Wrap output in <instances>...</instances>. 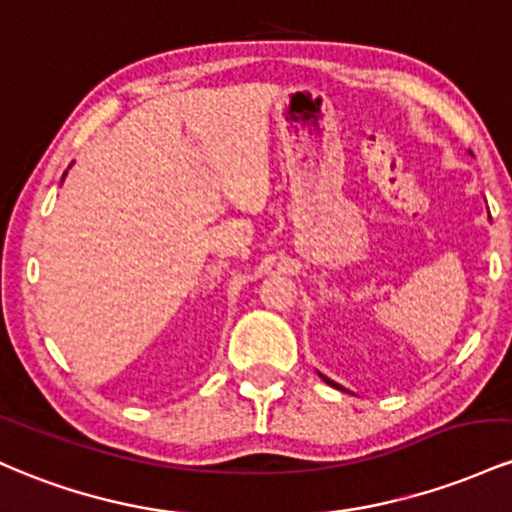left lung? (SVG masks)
<instances>
[{
    "mask_svg": "<svg viewBox=\"0 0 512 512\" xmlns=\"http://www.w3.org/2000/svg\"><path fill=\"white\" fill-rule=\"evenodd\" d=\"M488 217H491V215H488ZM319 377H321V380H324L326 384H329V387H336V389H341V392H348L346 387H341V384H336V382H333V380H329V377H326V375H321V372H319Z\"/></svg>",
    "mask_w": 512,
    "mask_h": 512,
    "instance_id": "1",
    "label": "left lung"
}]
</instances>
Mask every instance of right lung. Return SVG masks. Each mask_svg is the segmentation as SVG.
<instances>
[{
	"label": "right lung",
	"instance_id": "add662e5",
	"mask_svg": "<svg viewBox=\"0 0 512 512\" xmlns=\"http://www.w3.org/2000/svg\"><path fill=\"white\" fill-rule=\"evenodd\" d=\"M65 176H67V171H65ZM65 176H62V181H65Z\"/></svg>",
	"mask_w": 512,
	"mask_h": 512
}]
</instances>
